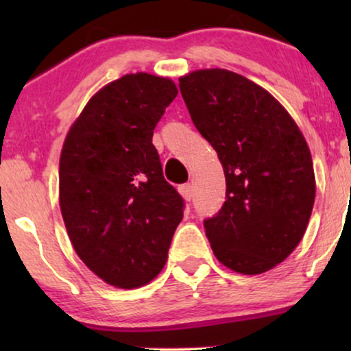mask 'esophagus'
Wrapping results in <instances>:
<instances>
[{
    "label": "esophagus",
    "mask_w": 351,
    "mask_h": 351,
    "mask_svg": "<svg viewBox=\"0 0 351 351\" xmlns=\"http://www.w3.org/2000/svg\"><path fill=\"white\" fill-rule=\"evenodd\" d=\"M180 193H181V196H183L184 199L191 201L193 195H195V186H193V183L181 184V186H180Z\"/></svg>",
    "instance_id": "1"
}]
</instances>
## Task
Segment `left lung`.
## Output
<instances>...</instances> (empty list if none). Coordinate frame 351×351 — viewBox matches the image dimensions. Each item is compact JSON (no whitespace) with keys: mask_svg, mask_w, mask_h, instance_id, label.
Wrapping results in <instances>:
<instances>
[{"mask_svg":"<svg viewBox=\"0 0 351 351\" xmlns=\"http://www.w3.org/2000/svg\"><path fill=\"white\" fill-rule=\"evenodd\" d=\"M180 90L226 176V201L204 221L216 259L245 276L271 271L299 245L312 215L305 136L279 100L236 72L193 71L180 77Z\"/></svg>","mask_w":351,"mask_h":351,"instance_id":"left-lung-1","label":"left lung"}]
</instances>
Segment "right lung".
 <instances>
[{
    "label": "right lung",
    "mask_w": 351,
    "mask_h": 351,
    "mask_svg": "<svg viewBox=\"0 0 351 351\" xmlns=\"http://www.w3.org/2000/svg\"><path fill=\"white\" fill-rule=\"evenodd\" d=\"M178 95L168 77L136 72L92 95L59 160V206L75 252L119 289L162 272L183 199L163 178L152 136Z\"/></svg>",
    "instance_id": "add662e5"
}]
</instances>
